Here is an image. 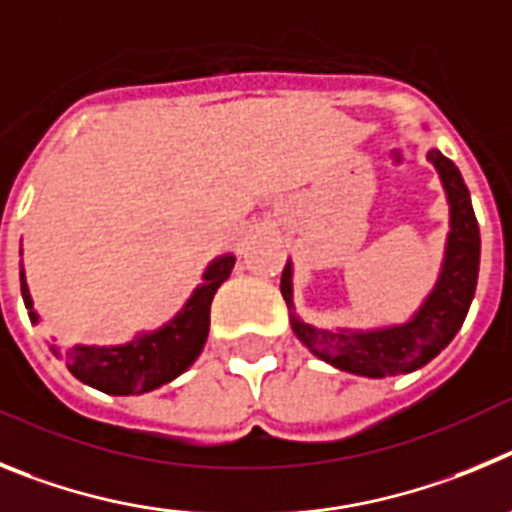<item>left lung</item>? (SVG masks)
<instances>
[{"instance_id": "8db88e82", "label": "left lung", "mask_w": 512, "mask_h": 512, "mask_svg": "<svg viewBox=\"0 0 512 512\" xmlns=\"http://www.w3.org/2000/svg\"><path fill=\"white\" fill-rule=\"evenodd\" d=\"M428 160L439 170L449 196L451 232L439 283L408 324L380 331H357V334L313 329L293 313L290 262L285 265L280 293L290 308V326L316 357L339 370L365 377L413 372L431 362L457 336L467 319L469 303L477 288V273H480V227L457 165L444 158L439 150H431Z\"/></svg>"}]
</instances>
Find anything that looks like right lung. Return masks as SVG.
I'll return each mask as SVG.
<instances>
[{"instance_id": "add662e5", "label": "right lung", "mask_w": 512, "mask_h": 512, "mask_svg": "<svg viewBox=\"0 0 512 512\" xmlns=\"http://www.w3.org/2000/svg\"><path fill=\"white\" fill-rule=\"evenodd\" d=\"M232 267V255L211 262L204 273V285L193 290V296L188 298L176 319L153 334L137 336L122 347H71L66 352L53 347V354L66 362L73 377L101 393L137 395L160 388L186 372L204 349L206 336H209L211 301L219 285L229 278ZM20 288L30 319L38 321L32 311L25 273H20Z\"/></svg>"}]
</instances>
